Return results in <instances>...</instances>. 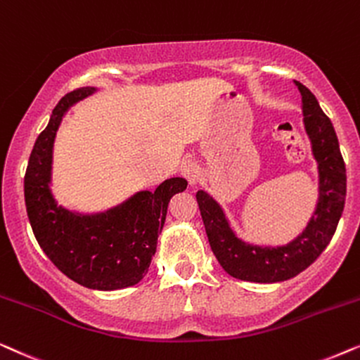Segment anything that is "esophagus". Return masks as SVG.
<instances>
[{"label": "esophagus", "mask_w": 360, "mask_h": 360, "mask_svg": "<svg viewBox=\"0 0 360 360\" xmlns=\"http://www.w3.org/2000/svg\"><path fill=\"white\" fill-rule=\"evenodd\" d=\"M181 174H183L191 186H195L200 179V171L198 162L194 161H184L181 165Z\"/></svg>", "instance_id": "1"}]
</instances>
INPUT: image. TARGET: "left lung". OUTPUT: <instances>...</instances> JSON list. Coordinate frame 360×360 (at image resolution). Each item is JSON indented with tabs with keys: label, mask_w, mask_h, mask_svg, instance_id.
Listing matches in <instances>:
<instances>
[{
	"label": "left lung",
	"mask_w": 360,
	"mask_h": 360,
	"mask_svg": "<svg viewBox=\"0 0 360 360\" xmlns=\"http://www.w3.org/2000/svg\"><path fill=\"white\" fill-rule=\"evenodd\" d=\"M296 87L303 98L304 128L313 145L319 169L318 207L303 233L285 247L248 245L236 237L224 210L207 193L195 194L210 248L220 266L230 276L255 283L290 280L306 270L333 238L346 200V165L333 123L321 110L318 100L301 82Z\"/></svg>",
	"instance_id": "obj_1"
}]
</instances>
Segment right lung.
Instances as JSON below:
<instances>
[{
  "mask_svg": "<svg viewBox=\"0 0 360 360\" xmlns=\"http://www.w3.org/2000/svg\"><path fill=\"white\" fill-rule=\"evenodd\" d=\"M92 92L89 87L77 89L56 105L27 162L24 200L36 240L49 260L75 283L112 291L136 285L146 275L169 200L188 183L171 177L155 193L143 191L98 215H77L57 207L49 191L56 131L67 108Z\"/></svg>",
  "mask_w": 360,
  "mask_h": 360,
  "instance_id": "1",
  "label": "right lung"
}]
</instances>
